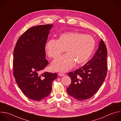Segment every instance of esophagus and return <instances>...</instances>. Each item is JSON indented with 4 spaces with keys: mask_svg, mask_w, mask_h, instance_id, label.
I'll return each instance as SVG.
<instances>
[{
    "mask_svg": "<svg viewBox=\"0 0 121 121\" xmlns=\"http://www.w3.org/2000/svg\"><path fill=\"white\" fill-rule=\"evenodd\" d=\"M58 75L60 76H64L65 75V74L63 73H58Z\"/></svg>",
    "mask_w": 121,
    "mask_h": 121,
    "instance_id": "esophagus-1",
    "label": "esophagus"
}]
</instances>
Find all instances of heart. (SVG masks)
Wrapping results in <instances>:
<instances>
[{
	"label": "heart",
	"instance_id": "1",
	"mask_svg": "<svg viewBox=\"0 0 121 121\" xmlns=\"http://www.w3.org/2000/svg\"><path fill=\"white\" fill-rule=\"evenodd\" d=\"M95 46L94 37L89 35L68 32L62 34L55 40L46 43L45 50L48 56L56 59L64 51L66 54L59 57L51 64V68L56 72H65L75 65H82L89 60Z\"/></svg>",
	"mask_w": 121,
	"mask_h": 121
}]
</instances>
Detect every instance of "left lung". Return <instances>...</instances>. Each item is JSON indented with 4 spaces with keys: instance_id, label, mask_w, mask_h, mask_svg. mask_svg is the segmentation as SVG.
<instances>
[{
    "instance_id": "1",
    "label": "left lung",
    "mask_w": 121,
    "mask_h": 121,
    "mask_svg": "<svg viewBox=\"0 0 121 121\" xmlns=\"http://www.w3.org/2000/svg\"><path fill=\"white\" fill-rule=\"evenodd\" d=\"M107 51L102 39L93 58L81 68L68 74L71 83L67 88L69 95L82 101L90 98L102 85L107 72Z\"/></svg>"
}]
</instances>
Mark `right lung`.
Returning a JSON list of instances; mask_svg holds the SVG:
<instances>
[{
	"instance_id": "add662e5",
	"label": "right lung",
	"mask_w": 121,
	"mask_h": 121,
	"mask_svg": "<svg viewBox=\"0 0 121 121\" xmlns=\"http://www.w3.org/2000/svg\"><path fill=\"white\" fill-rule=\"evenodd\" d=\"M53 25L31 27L18 39L14 51L13 74L23 93L28 98L40 101L50 94L57 73L41 72L49 64L45 46Z\"/></svg>"
}]
</instances>
